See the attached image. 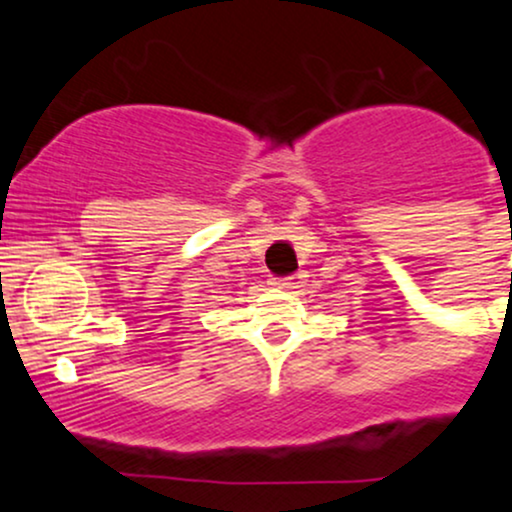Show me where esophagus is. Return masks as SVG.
Here are the masks:
<instances>
[{
    "instance_id": "esophagus-1",
    "label": "esophagus",
    "mask_w": 512,
    "mask_h": 512,
    "mask_svg": "<svg viewBox=\"0 0 512 512\" xmlns=\"http://www.w3.org/2000/svg\"><path fill=\"white\" fill-rule=\"evenodd\" d=\"M269 284H272L274 289H293V286H296V281H293V276H289V279H274V281H269Z\"/></svg>"
}]
</instances>
